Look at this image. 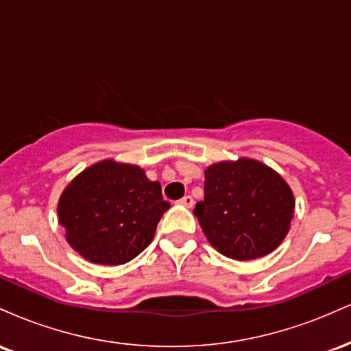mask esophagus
Masks as SVG:
<instances>
[{
  "mask_svg": "<svg viewBox=\"0 0 351 351\" xmlns=\"http://www.w3.org/2000/svg\"><path fill=\"white\" fill-rule=\"evenodd\" d=\"M178 203L181 204V206H184V208H191L193 204H195V199H193L191 196L188 195V196H183V198H181Z\"/></svg>",
  "mask_w": 351,
  "mask_h": 351,
  "instance_id": "1",
  "label": "esophagus"
}]
</instances>
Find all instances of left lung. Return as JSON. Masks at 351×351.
I'll use <instances>...</instances> for the list:
<instances>
[{
  "instance_id": "8db88e82",
  "label": "left lung",
  "mask_w": 351,
  "mask_h": 351,
  "mask_svg": "<svg viewBox=\"0 0 351 351\" xmlns=\"http://www.w3.org/2000/svg\"><path fill=\"white\" fill-rule=\"evenodd\" d=\"M293 211L295 199L287 181L259 160L241 156L204 170V199L193 213L217 252L252 261L279 247Z\"/></svg>"
}]
</instances>
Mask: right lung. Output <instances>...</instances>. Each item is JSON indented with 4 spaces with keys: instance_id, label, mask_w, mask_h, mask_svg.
I'll use <instances>...</instances> for the list:
<instances>
[{
    "instance_id": "right-lung-1",
    "label": "right lung",
    "mask_w": 351,
    "mask_h": 351,
    "mask_svg": "<svg viewBox=\"0 0 351 351\" xmlns=\"http://www.w3.org/2000/svg\"><path fill=\"white\" fill-rule=\"evenodd\" d=\"M168 208L160 183L148 180L143 168L107 158L64 188L58 216L66 241L84 259L120 265L152 243Z\"/></svg>"
}]
</instances>
